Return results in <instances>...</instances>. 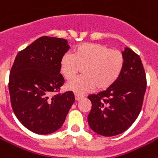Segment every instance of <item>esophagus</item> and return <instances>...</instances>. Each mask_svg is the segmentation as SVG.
Wrapping results in <instances>:
<instances>
[{"label": "esophagus", "mask_w": 158, "mask_h": 158, "mask_svg": "<svg viewBox=\"0 0 158 158\" xmlns=\"http://www.w3.org/2000/svg\"><path fill=\"white\" fill-rule=\"evenodd\" d=\"M74 96H75V99H76V100H77V101H78V100H81L82 98H84L83 95L78 94V93H75Z\"/></svg>", "instance_id": "obj_1"}]
</instances>
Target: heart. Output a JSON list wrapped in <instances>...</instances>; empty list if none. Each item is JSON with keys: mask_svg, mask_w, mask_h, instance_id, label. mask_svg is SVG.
<instances>
[{"mask_svg": "<svg viewBox=\"0 0 158 158\" xmlns=\"http://www.w3.org/2000/svg\"><path fill=\"white\" fill-rule=\"evenodd\" d=\"M124 66L121 51L96 43H84L77 46L73 55L65 54L60 62V71L69 81L84 68L83 76L74 78L65 85L76 93H85L96 89L104 91L116 82Z\"/></svg>", "mask_w": 158, "mask_h": 158, "instance_id": "b5f03b06", "label": "heart"}]
</instances>
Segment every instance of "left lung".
<instances>
[{
  "mask_svg": "<svg viewBox=\"0 0 158 158\" xmlns=\"http://www.w3.org/2000/svg\"><path fill=\"white\" fill-rule=\"evenodd\" d=\"M124 66L120 76L108 89L88 96L92 109L89 127L103 136L119 135L139 116L146 89V76L140 57L126 47L123 52Z\"/></svg>",
  "mask_w": 158,
  "mask_h": 158,
  "instance_id": "8db88e82",
  "label": "left lung"
}]
</instances>
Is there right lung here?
Here are the masks:
<instances>
[{"mask_svg": "<svg viewBox=\"0 0 158 158\" xmlns=\"http://www.w3.org/2000/svg\"><path fill=\"white\" fill-rule=\"evenodd\" d=\"M69 49L64 39L42 36L15 58L8 81L11 104L19 122L34 133L59 129L74 102L72 91L59 93L65 82L60 62Z\"/></svg>", "mask_w": 158, "mask_h": 158, "instance_id": "add662e5", "label": "right lung"}]
</instances>
